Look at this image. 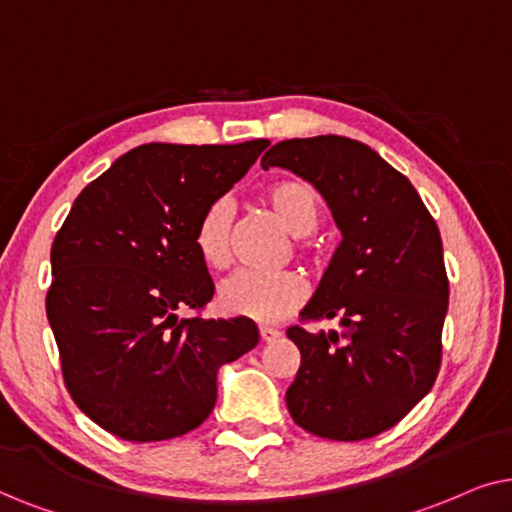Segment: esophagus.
Segmentation results:
<instances>
[{"mask_svg": "<svg viewBox=\"0 0 512 512\" xmlns=\"http://www.w3.org/2000/svg\"><path fill=\"white\" fill-rule=\"evenodd\" d=\"M260 337H262L264 344H271V342H276L278 337H281V332H278L276 327H260Z\"/></svg>", "mask_w": 512, "mask_h": 512, "instance_id": "34e87169", "label": "esophagus"}]
</instances>
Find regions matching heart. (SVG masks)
I'll return each instance as SVG.
<instances>
[{
    "label": "heart",
    "instance_id": "b5f03b06",
    "mask_svg": "<svg viewBox=\"0 0 512 512\" xmlns=\"http://www.w3.org/2000/svg\"><path fill=\"white\" fill-rule=\"evenodd\" d=\"M264 203L285 229L295 236L299 252H311L309 234L318 227L323 201L311 182L285 177L264 189ZM231 229L234 210L227 199H217L203 210L194 227L196 252L210 269H227L231 264ZM306 299V283L297 271L257 274L238 271L217 290V304L227 316L248 318L255 323H278L297 311Z\"/></svg>",
    "mask_w": 512,
    "mask_h": 512
}]
</instances>
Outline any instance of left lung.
I'll use <instances>...</instances> for the list:
<instances>
[{
  "label": "left lung",
  "mask_w": 512,
  "mask_h": 512,
  "mask_svg": "<svg viewBox=\"0 0 512 512\" xmlns=\"http://www.w3.org/2000/svg\"><path fill=\"white\" fill-rule=\"evenodd\" d=\"M309 180L332 210L342 243L302 323L337 318L342 332L288 327L302 353L285 403L304 431L367 440L431 391L442 360L449 281L433 215L403 173L342 135L283 140L262 156Z\"/></svg>",
  "instance_id": "8db88e82"
}]
</instances>
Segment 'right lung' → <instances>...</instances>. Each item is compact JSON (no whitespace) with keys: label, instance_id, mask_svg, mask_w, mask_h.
<instances>
[{"label":"right lung","instance_id":"right-lung-1","mask_svg":"<svg viewBox=\"0 0 512 512\" xmlns=\"http://www.w3.org/2000/svg\"><path fill=\"white\" fill-rule=\"evenodd\" d=\"M269 140L135 147L84 187L51 245L46 316L67 393L131 442L194 431L217 400V370L260 342L248 318L201 311L215 283L194 245L210 203ZM182 308L197 313L180 319Z\"/></svg>","mask_w":512,"mask_h":512}]
</instances>
